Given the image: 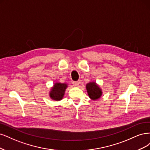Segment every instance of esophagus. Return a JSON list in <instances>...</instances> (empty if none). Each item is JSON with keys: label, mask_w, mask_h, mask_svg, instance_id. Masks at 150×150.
Instances as JSON below:
<instances>
[{"label": "esophagus", "mask_w": 150, "mask_h": 150, "mask_svg": "<svg viewBox=\"0 0 150 150\" xmlns=\"http://www.w3.org/2000/svg\"><path fill=\"white\" fill-rule=\"evenodd\" d=\"M73 84L75 86H78L79 85V81H74L73 82Z\"/></svg>", "instance_id": "obj_1"}]
</instances>
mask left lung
Instances as JSON below:
<instances>
[{"mask_svg":"<svg viewBox=\"0 0 150 150\" xmlns=\"http://www.w3.org/2000/svg\"><path fill=\"white\" fill-rule=\"evenodd\" d=\"M86 89L87 90L89 97L93 100H97L102 95V90L95 81L89 82L88 83L86 84Z\"/></svg>","mask_w":150,"mask_h":150,"instance_id":"1","label":"left lung"}]
</instances>
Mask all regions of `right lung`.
Returning <instances> with one entry per match:
<instances>
[{"label": "right lung", "instance_id": "obj_1", "mask_svg": "<svg viewBox=\"0 0 150 150\" xmlns=\"http://www.w3.org/2000/svg\"><path fill=\"white\" fill-rule=\"evenodd\" d=\"M67 86L68 85L67 83H62L59 82L55 83L49 92L50 98L55 101L62 100L64 98Z\"/></svg>", "mask_w": 150, "mask_h": 150}]
</instances>
